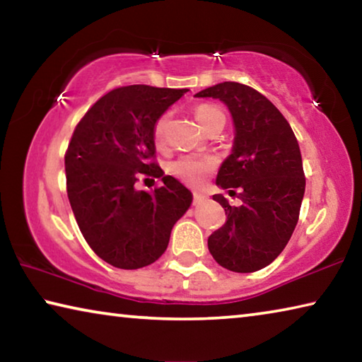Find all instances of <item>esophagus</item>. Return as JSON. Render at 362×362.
I'll return each mask as SVG.
<instances>
[{"mask_svg": "<svg viewBox=\"0 0 362 362\" xmlns=\"http://www.w3.org/2000/svg\"><path fill=\"white\" fill-rule=\"evenodd\" d=\"M206 199H207V196L203 194V193H194L193 194V203L194 204H203Z\"/></svg>", "mask_w": 362, "mask_h": 362, "instance_id": "34e87169", "label": "esophagus"}]
</instances>
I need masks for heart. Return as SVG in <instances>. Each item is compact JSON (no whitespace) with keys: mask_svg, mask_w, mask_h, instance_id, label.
Returning a JSON list of instances; mask_svg holds the SVG:
<instances>
[{"mask_svg":"<svg viewBox=\"0 0 362 362\" xmlns=\"http://www.w3.org/2000/svg\"><path fill=\"white\" fill-rule=\"evenodd\" d=\"M194 115L204 129L214 124V122L225 121V115L222 110L216 105H211V103H201V105L196 107ZM169 124V113H163L156 119L155 126H153V139H155L156 145H163L166 142ZM216 164L217 159L211 155H183L174 159V161H170L168 170L175 177V179L182 180L183 183H187V185L198 187L204 182L206 177L212 173Z\"/></svg>","mask_w":362,"mask_h":362,"instance_id":"1","label":"heart"}]
</instances>
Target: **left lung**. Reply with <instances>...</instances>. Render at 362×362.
<instances>
[{"label":"left lung","mask_w":362,"mask_h":362,"mask_svg":"<svg viewBox=\"0 0 362 362\" xmlns=\"http://www.w3.org/2000/svg\"><path fill=\"white\" fill-rule=\"evenodd\" d=\"M194 97L222 100L230 110L235 140L217 174V187L235 193L240 206L223 194L226 222L207 240L214 259L230 272L252 273L283 252L298 222L305 194L302 155L289 122L259 90L225 81Z\"/></svg>","instance_id":"obj_1"}]
</instances>
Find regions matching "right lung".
Listing matches in <instances>:
<instances>
[{
  "instance_id": "add662e5",
  "label": "right lung",
  "mask_w": 362,
  "mask_h": 362,
  "mask_svg": "<svg viewBox=\"0 0 362 362\" xmlns=\"http://www.w3.org/2000/svg\"><path fill=\"white\" fill-rule=\"evenodd\" d=\"M188 89L134 84L97 100L73 132L65 155L66 193L90 249L110 265L137 269L168 249L170 231L193 194L173 175L155 192L137 189L140 175H163L153 126Z\"/></svg>"
}]
</instances>
